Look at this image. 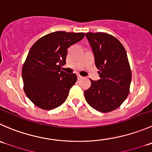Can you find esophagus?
Wrapping results in <instances>:
<instances>
[{"label":"esophagus","mask_w":152,"mask_h":152,"mask_svg":"<svg viewBox=\"0 0 152 152\" xmlns=\"http://www.w3.org/2000/svg\"><path fill=\"white\" fill-rule=\"evenodd\" d=\"M82 78V76H81L79 74H77V79H78V80H79V79H81Z\"/></svg>","instance_id":"esophagus-1"}]
</instances>
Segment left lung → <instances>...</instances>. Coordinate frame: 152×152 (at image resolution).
Instances as JSON below:
<instances>
[{
	"label": "left lung",
	"mask_w": 152,
	"mask_h": 152,
	"mask_svg": "<svg viewBox=\"0 0 152 152\" xmlns=\"http://www.w3.org/2000/svg\"><path fill=\"white\" fill-rule=\"evenodd\" d=\"M99 79H90L91 85L85 91L87 102L102 113L120 107L129 94L132 71L124 47L117 39L104 32H88Z\"/></svg>",
	"instance_id": "1"
}]
</instances>
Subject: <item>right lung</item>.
<instances>
[{"instance_id":"obj_1","label":"right lung","mask_w":152,"mask_h":152,"mask_svg":"<svg viewBox=\"0 0 152 152\" xmlns=\"http://www.w3.org/2000/svg\"><path fill=\"white\" fill-rule=\"evenodd\" d=\"M84 36V32L57 31L42 37L30 48L22 79L26 96L37 107L52 110L67 99L77 76L62 71L61 66L66 64L67 49Z\"/></svg>"}]
</instances>
